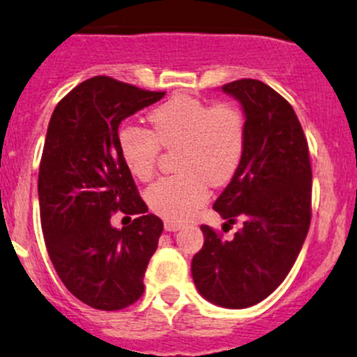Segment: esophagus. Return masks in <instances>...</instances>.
<instances>
[{"mask_svg":"<svg viewBox=\"0 0 357 357\" xmlns=\"http://www.w3.org/2000/svg\"><path fill=\"white\" fill-rule=\"evenodd\" d=\"M182 228H183L182 223H175V221H170V220L165 221V229H167V231H178V229Z\"/></svg>","mask_w":357,"mask_h":357,"instance_id":"esophagus-1","label":"esophagus"}]
</instances>
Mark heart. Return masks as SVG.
Masks as SVG:
<instances>
[{
    "mask_svg": "<svg viewBox=\"0 0 357 357\" xmlns=\"http://www.w3.org/2000/svg\"><path fill=\"white\" fill-rule=\"evenodd\" d=\"M153 131L126 124L117 144L122 162L137 180L155 175L160 151L180 146L175 177L146 192L149 208L170 221H185L208 201L211 185L235 177L247 146V119L231 102L208 103L177 95L149 114Z\"/></svg>",
    "mask_w": 357,
    "mask_h": 357,
    "instance_id": "1",
    "label": "heart"
}]
</instances>
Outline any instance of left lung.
Returning <instances> with one entry per match:
<instances>
[{"instance_id":"obj_1","label":"left lung","mask_w":357,"mask_h":357,"mask_svg":"<svg viewBox=\"0 0 357 357\" xmlns=\"http://www.w3.org/2000/svg\"><path fill=\"white\" fill-rule=\"evenodd\" d=\"M241 103L247 146L235 177L214 202L226 226L243 220L231 240L202 225L204 245L192 278L206 300L248 308L266 300L296 262L312 221L308 143L284 97L259 79L221 86Z\"/></svg>"}]
</instances>
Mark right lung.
Segmentation results:
<instances>
[{
    "label": "right lung",
    "instance_id": "right-lung-1",
    "mask_svg": "<svg viewBox=\"0 0 357 357\" xmlns=\"http://www.w3.org/2000/svg\"><path fill=\"white\" fill-rule=\"evenodd\" d=\"M163 95L93 76L57 103L49 122L39 168L42 233L63 284L91 308L122 310L144 291L163 223L148 213L117 137L126 117ZM119 210L137 216L122 230L109 223Z\"/></svg>",
    "mask_w": 357,
    "mask_h": 357
}]
</instances>
